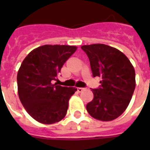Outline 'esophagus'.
<instances>
[{
  "instance_id": "esophagus-1",
  "label": "esophagus",
  "mask_w": 150,
  "mask_h": 150,
  "mask_svg": "<svg viewBox=\"0 0 150 150\" xmlns=\"http://www.w3.org/2000/svg\"><path fill=\"white\" fill-rule=\"evenodd\" d=\"M84 89H85V88H81V87H79V88H77V90L79 93H81V92L83 91Z\"/></svg>"
}]
</instances>
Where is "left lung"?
Listing matches in <instances>:
<instances>
[{"instance_id":"8db88e82","label":"left lung","mask_w":150,"mask_h":150,"mask_svg":"<svg viewBox=\"0 0 150 150\" xmlns=\"http://www.w3.org/2000/svg\"><path fill=\"white\" fill-rule=\"evenodd\" d=\"M89 59L93 77L102 78L101 86L92 89L93 99L86 105L96 120L113 121L123 114L135 88V72L129 59L116 48L96 43L81 47Z\"/></svg>"}]
</instances>
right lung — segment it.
<instances>
[{
	"label": "right lung",
	"instance_id": "1",
	"mask_svg": "<svg viewBox=\"0 0 150 150\" xmlns=\"http://www.w3.org/2000/svg\"><path fill=\"white\" fill-rule=\"evenodd\" d=\"M76 50L75 46L43 45L22 61L17 75L18 97L28 114L40 123L50 125L65 117L69 99L77 89L53 82Z\"/></svg>",
	"mask_w": 150,
	"mask_h": 150
}]
</instances>
